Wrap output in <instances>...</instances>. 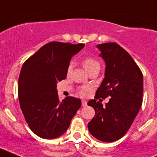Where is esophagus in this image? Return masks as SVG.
<instances>
[{"label": "esophagus", "instance_id": "1", "mask_svg": "<svg viewBox=\"0 0 157 157\" xmlns=\"http://www.w3.org/2000/svg\"><path fill=\"white\" fill-rule=\"evenodd\" d=\"M82 106H83V107L87 106L86 101H85V100H82Z\"/></svg>", "mask_w": 157, "mask_h": 157}]
</instances>
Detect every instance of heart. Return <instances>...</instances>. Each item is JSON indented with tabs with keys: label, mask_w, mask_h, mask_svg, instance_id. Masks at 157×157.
<instances>
[{
	"label": "heart",
	"mask_w": 157,
	"mask_h": 157,
	"mask_svg": "<svg viewBox=\"0 0 157 157\" xmlns=\"http://www.w3.org/2000/svg\"><path fill=\"white\" fill-rule=\"evenodd\" d=\"M82 66L84 67V68L88 72L91 71L92 70H94L96 68H100V63L96 59H94V57H91V56H87V57H85L82 59ZM72 64L70 63L67 67V72H70L71 70ZM90 90V88L89 87H82V88L80 90V93L82 94H86L88 91Z\"/></svg>",
	"instance_id": "1"
}]
</instances>
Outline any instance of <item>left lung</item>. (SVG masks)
Here are the masks:
<instances>
[{"label":"left lung","mask_w":157,"mask_h":157,"mask_svg":"<svg viewBox=\"0 0 157 157\" xmlns=\"http://www.w3.org/2000/svg\"><path fill=\"white\" fill-rule=\"evenodd\" d=\"M98 48L106 63L105 77L94 99L88 102L95 110L88 129L97 139L112 142L125 135L141 109L143 75L130 54L116 43H104ZM108 96L111 98L105 106L96 101Z\"/></svg>","instance_id":"obj_1"}]
</instances>
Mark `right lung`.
Returning <instances> with one entry per match:
<instances>
[{
	"label": "right lung",
	"mask_w": 157,
	"mask_h": 157,
	"mask_svg": "<svg viewBox=\"0 0 157 157\" xmlns=\"http://www.w3.org/2000/svg\"><path fill=\"white\" fill-rule=\"evenodd\" d=\"M84 44L48 42L24 62L19 77L18 95L25 120L40 138L62 135L81 107L73 97L59 99L56 84L65 79L72 56Z\"/></svg>",
	"instance_id": "add662e5"
}]
</instances>
